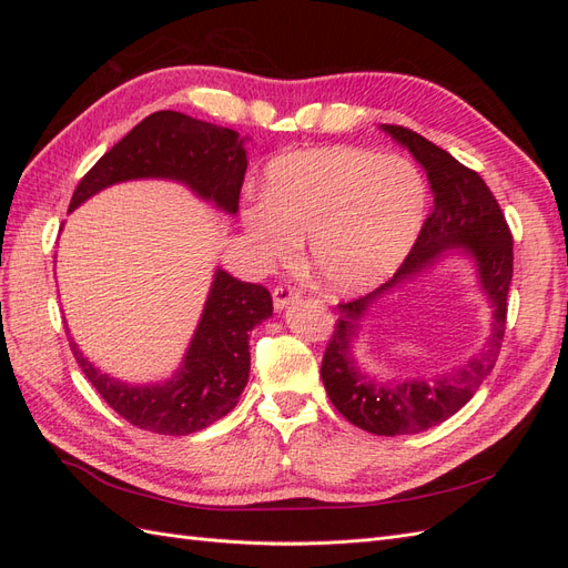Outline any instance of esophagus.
<instances>
[{"label":"esophagus","instance_id":"34e87169","mask_svg":"<svg viewBox=\"0 0 568 568\" xmlns=\"http://www.w3.org/2000/svg\"><path fill=\"white\" fill-rule=\"evenodd\" d=\"M298 298H301V291L296 286H291V284H280V286H274V291H272V301H274V307H277V311H284L286 305H291Z\"/></svg>","mask_w":568,"mask_h":568}]
</instances>
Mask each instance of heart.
Masks as SVG:
<instances>
[{
    "label": "heart",
    "mask_w": 568,
    "mask_h": 568,
    "mask_svg": "<svg viewBox=\"0 0 568 568\" xmlns=\"http://www.w3.org/2000/svg\"><path fill=\"white\" fill-rule=\"evenodd\" d=\"M422 217L424 182L409 161L329 146L274 159L244 227L270 263L291 261L307 236L317 280L334 294H357L403 263Z\"/></svg>",
    "instance_id": "1"
}]
</instances>
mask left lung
Returning <instances> with one entry per match:
<instances>
[{
	"label": "left lung",
	"mask_w": 568,
	"mask_h": 568,
	"mask_svg": "<svg viewBox=\"0 0 568 568\" xmlns=\"http://www.w3.org/2000/svg\"><path fill=\"white\" fill-rule=\"evenodd\" d=\"M384 130L405 144L424 170L434 192V211L428 213L415 246L405 263L367 296L338 303V320L322 357V382L334 407L363 432L376 436H407L426 432L471 400L476 388L493 372L500 355L507 326V294L514 267L511 232L500 203L476 170L462 165L448 151L403 125ZM462 245L479 265V278L494 305L491 336L485 351L453 375L438 381H413L388 385L356 369L349 346L358 322L376 295L423 268L443 250Z\"/></svg>",
	"instance_id": "1"
}]
</instances>
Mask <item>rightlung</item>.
Instances as JSON below:
<instances>
[{"mask_svg":"<svg viewBox=\"0 0 568 568\" xmlns=\"http://www.w3.org/2000/svg\"><path fill=\"white\" fill-rule=\"evenodd\" d=\"M246 151L239 134L178 111H156L109 149L75 186L78 209L101 189L136 180L184 182L217 209L236 213L246 175ZM272 315V296L261 284L239 282L217 270L211 296L175 379L130 386L101 374L75 343L71 351L101 398L136 428L161 436H186L211 426L239 403L251 369L248 332Z\"/></svg>","mask_w":568,"mask_h":568,"instance_id":"right-lung-1","label":"right lung"}]
</instances>
